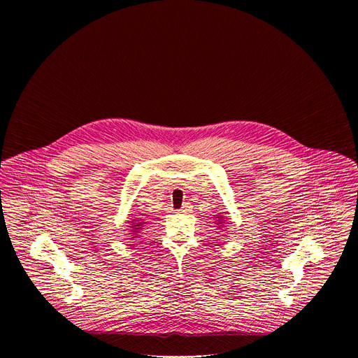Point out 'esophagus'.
Listing matches in <instances>:
<instances>
[{
	"instance_id": "esophagus-1",
	"label": "esophagus",
	"mask_w": 358,
	"mask_h": 358,
	"mask_svg": "<svg viewBox=\"0 0 358 358\" xmlns=\"http://www.w3.org/2000/svg\"><path fill=\"white\" fill-rule=\"evenodd\" d=\"M187 208H189V206H187V204L182 205V206H181V209H180V212H181V213H184V212H187Z\"/></svg>"
}]
</instances>
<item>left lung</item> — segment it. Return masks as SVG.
Wrapping results in <instances>:
<instances>
[{"instance_id":"left-lung-1","label":"left lung","mask_w":358,"mask_h":358,"mask_svg":"<svg viewBox=\"0 0 358 358\" xmlns=\"http://www.w3.org/2000/svg\"><path fill=\"white\" fill-rule=\"evenodd\" d=\"M222 222H219V224H222Z\"/></svg>"}]
</instances>
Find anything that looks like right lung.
I'll use <instances>...</instances> for the list:
<instances>
[{
    "label": "right lung",
    "instance_id": "obj_1",
    "mask_svg": "<svg viewBox=\"0 0 358 358\" xmlns=\"http://www.w3.org/2000/svg\"><path fill=\"white\" fill-rule=\"evenodd\" d=\"M131 225H133V228L134 226L136 227V228L134 229H136V231H139V229H141V227H139V225H142V224H141V222H133V224H131Z\"/></svg>",
    "mask_w": 358,
    "mask_h": 358
}]
</instances>
